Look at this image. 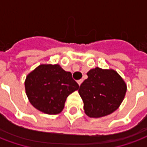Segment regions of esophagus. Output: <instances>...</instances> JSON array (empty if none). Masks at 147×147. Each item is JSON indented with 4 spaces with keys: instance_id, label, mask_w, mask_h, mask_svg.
Listing matches in <instances>:
<instances>
[{
    "instance_id": "34e87169",
    "label": "esophagus",
    "mask_w": 147,
    "mask_h": 147,
    "mask_svg": "<svg viewBox=\"0 0 147 147\" xmlns=\"http://www.w3.org/2000/svg\"><path fill=\"white\" fill-rule=\"evenodd\" d=\"M83 80H78V82H77V83H78V84L80 86V85L82 84V83H83Z\"/></svg>"
}]
</instances>
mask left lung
<instances>
[{
	"label": "left lung",
	"instance_id": "left-lung-1",
	"mask_svg": "<svg viewBox=\"0 0 147 147\" xmlns=\"http://www.w3.org/2000/svg\"><path fill=\"white\" fill-rule=\"evenodd\" d=\"M87 76L79 89L85 113L98 118L117 110L127 91L126 84L120 75L113 69L95 67L89 71Z\"/></svg>",
	"mask_w": 147,
	"mask_h": 147
}]
</instances>
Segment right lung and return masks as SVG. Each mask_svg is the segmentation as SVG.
<instances>
[{
	"label": "right lung",
	"instance_id": "add662e5",
	"mask_svg": "<svg viewBox=\"0 0 147 147\" xmlns=\"http://www.w3.org/2000/svg\"><path fill=\"white\" fill-rule=\"evenodd\" d=\"M79 84L58 64H41L25 81L27 98L34 108L54 115L63 110L68 95L79 89Z\"/></svg>",
	"mask_w": 147,
	"mask_h": 147
}]
</instances>
